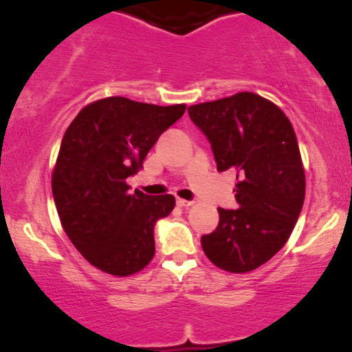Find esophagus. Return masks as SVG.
<instances>
[{"label":"esophagus","mask_w":352,"mask_h":352,"mask_svg":"<svg viewBox=\"0 0 352 352\" xmlns=\"http://www.w3.org/2000/svg\"><path fill=\"white\" fill-rule=\"evenodd\" d=\"M176 205L181 206V208H187V206H192L193 201L184 200V198H176Z\"/></svg>","instance_id":"obj_1"}]
</instances>
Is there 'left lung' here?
<instances>
[{"instance_id":"8db88e82","label":"left lung","mask_w":352,"mask_h":352,"mask_svg":"<svg viewBox=\"0 0 352 352\" xmlns=\"http://www.w3.org/2000/svg\"><path fill=\"white\" fill-rule=\"evenodd\" d=\"M190 120L210 141L217 171L235 170L238 210L219 208V226L201 236L216 267L252 272L292 233L305 200L297 136L286 114L251 91L190 106Z\"/></svg>"}]
</instances>
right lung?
<instances>
[{"instance_id":"1","label":"right lung","mask_w":352,"mask_h":352,"mask_svg":"<svg viewBox=\"0 0 352 352\" xmlns=\"http://www.w3.org/2000/svg\"><path fill=\"white\" fill-rule=\"evenodd\" d=\"M184 111L109 96L85 106L65 131L54 201L71 243L101 272L129 276L154 257V227L173 211L175 197L130 192L126 177Z\"/></svg>"}]
</instances>
